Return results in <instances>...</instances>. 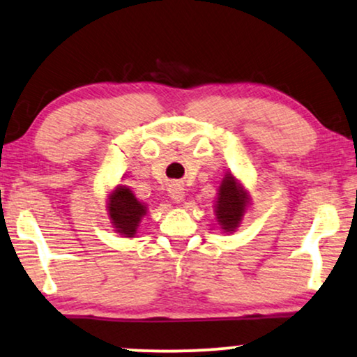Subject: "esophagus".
<instances>
[{
	"instance_id": "obj_1",
	"label": "esophagus",
	"mask_w": 357,
	"mask_h": 357,
	"mask_svg": "<svg viewBox=\"0 0 357 357\" xmlns=\"http://www.w3.org/2000/svg\"><path fill=\"white\" fill-rule=\"evenodd\" d=\"M169 197L172 198L175 203H182L185 198V188L180 183H172L169 187Z\"/></svg>"
}]
</instances>
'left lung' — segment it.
I'll return each mask as SVG.
<instances>
[{
	"label": "left lung",
	"instance_id": "obj_1",
	"mask_svg": "<svg viewBox=\"0 0 357 357\" xmlns=\"http://www.w3.org/2000/svg\"><path fill=\"white\" fill-rule=\"evenodd\" d=\"M218 192L214 213H216L219 226L224 232H236V229L241 226L243 214H245L248 202H250L247 190L229 172L224 175Z\"/></svg>",
	"mask_w": 357,
	"mask_h": 357
}]
</instances>
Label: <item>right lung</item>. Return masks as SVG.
<instances>
[{"instance_id":"add662e5","label":"right lung","mask_w":357,"mask_h":357,"mask_svg":"<svg viewBox=\"0 0 357 357\" xmlns=\"http://www.w3.org/2000/svg\"><path fill=\"white\" fill-rule=\"evenodd\" d=\"M107 211H109L110 222L115 232L125 237H135L141 219L146 216L148 208L135 197L128 187L119 185L110 193L109 203H107Z\"/></svg>"}]
</instances>
